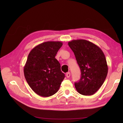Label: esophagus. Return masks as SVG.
Here are the masks:
<instances>
[{"label": "esophagus", "instance_id": "esophagus-1", "mask_svg": "<svg viewBox=\"0 0 123 123\" xmlns=\"http://www.w3.org/2000/svg\"><path fill=\"white\" fill-rule=\"evenodd\" d=\"M66 76H67V77H68V78H69L70 76V73L69 72H68L66 73Z\"/></svg>", "mask_w": 123, "mask_h": 123}]
</instances>
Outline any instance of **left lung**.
<instances>
[{"label": "left lung", "instance_id": "1", "mask_svg": "<svg viewBox=\"0 0 123 123\" xmlns=\"http://www.w3.org/2000/svg\"><path fill=\"white\" fill-rule=\"evenodd\" d=\"M68 45L81 71L80 79L75 83L76 90L84 95L94 94L107 75L108 68L105 55L99 47L86 40H72Z\"/></svg>", "mask_w": 123, "mask_h": 123}]
</instances>
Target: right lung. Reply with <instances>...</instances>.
I'll use <instances>...</instances> for the list:
<instances>
[{
    "mask_svg": "<svg viewBox=\"0 0 123 123\" xmlns=\"http://www.w3.org/2000/svg\"><path fill=\"white\" fill-rule=\"evenodd\" d=\"M62 46V42H46L35 47L28 55L24 75L29 86L39 96L55 94L64 79L61 65L55 58Z\"/></svg>",
    "mask_w": 123,
    "mask_h": 123,
    "instance_id": "add662e5",
    "label": "right lung"
}]
</instances>
